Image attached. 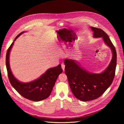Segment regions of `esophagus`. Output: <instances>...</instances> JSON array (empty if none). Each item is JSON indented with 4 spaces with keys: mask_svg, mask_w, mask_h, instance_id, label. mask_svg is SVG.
<instances>
[{
    "mask_svg": "<svg viewBox=\"0 0 124 124\" xmlns=\"http://www.w3.org/2000/svg\"><path fill=\"white\" fill-rule=\"evenodd\" d=\"M65 66L64 64L62 63V64H61V67H62V69H63V71L65 70Z\"/></svg>",
    "mask_w": 124,
    "mask_h": 124,
    "instance_id": "obj_1",
    "label": "esophagus"
}]
</instances>
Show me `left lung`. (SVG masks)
<instances>
[{"instance_id":"obj_1","label":"left lung","mask_w":124,"mask_h":124,"mask_svg":"<svg viewBox=\"0 0 124 124\" xmlns=\"http://www.w3.org/2000/svg\"><path fill=\"white\" fill-rule=\"evenodd\" d=\"M90 28L94 38H102L105 45L110 47L112 57L108 67L100 74L88 72L75 60H64L65 73L70 89L76 98L84 101L99 98L111 85L115 76L117 62L115 48L107 33L100 28Z\"/></svg>"}]
</instances>
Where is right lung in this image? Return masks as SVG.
<instances>
[{"label":"right lung","instance_id":"1","mask_svg":"<svg viewBox=\"0 0 124 124\" xmlns=\"http://www.w3.org/2000/svg\"><path fill=\"white\" fill-rule=\"evenodd\" d=\"M24 32L20 33L15 38L6 53V65L8 76L12 86L23 97L35 101H41L48 97L50 95L55 82L63 70L61 64L51 68L38 78L29 82H23L17 80L13 75L9 64V56L14 42Z\"/></svg>","mask_w":124,"mask_h":124}]
</instances>
